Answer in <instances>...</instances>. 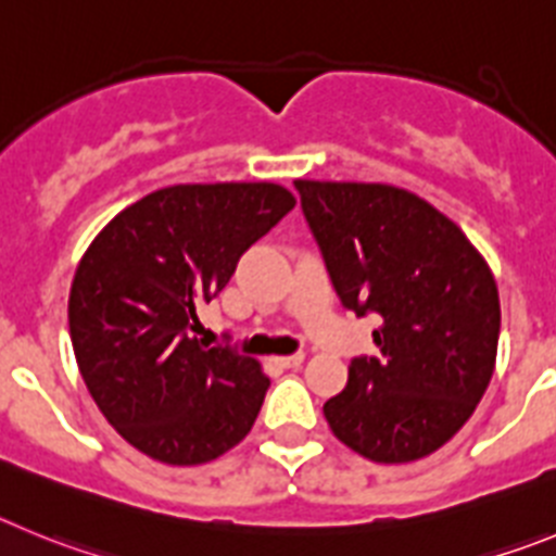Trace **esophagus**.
<instances>
[{
	"mask_svg": "<svg viewBox=\"0 0 556 556\" xmlns=\"http://www.w3.org/2000/svg\"><path fill=\"white\" fill-rule=\"evenodd\" d=\"M279 368H299L304 363V354H288V357H274Z\"/></svg>",
	"mask_w": 556,
	"mask_h": 556,
	"instance_id": "34e87169",
	"label": "esophagus"
}]
</instances>
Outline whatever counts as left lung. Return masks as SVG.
<instances>
[{
    "mask_svg": "<svg viewBox=\"0 0 556 556\" xmlns=\"http://www.w3.org/2000/svg\"><path fill=\"white\" fill-rule=\"evenodd\" d=\"M304 218L343 307L379 315L377 357H354L324 404L329 429L365 459L429 457L463 429L496 368L498 288L463 229L382 182L296 179Z\"/></svg>",
    "mask_w": 556,
    "mask_h": 556,
    "instance_id": "1",
    "label": "left lung"
}]
</instances>
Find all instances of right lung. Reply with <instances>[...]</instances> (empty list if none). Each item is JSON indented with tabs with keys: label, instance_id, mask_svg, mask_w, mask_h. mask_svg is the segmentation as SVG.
Wrapping results in <instances>:
<instances>
[{
	"label": "right lung",
	"instance_id": "right-lung-1",
	"mask_svg": "<svg viewBox=\"0 0 556 556\" xmlns=\"http://www.w3.org/2000/svg\"><path fill=\"white\" fill-rule=\"evenodd\" d=\"M293 204L274 182L172 185L124 207L85 249L68 293L74 357L129 446L202 465L247 438L271 382L254 357L204 349L197 309Z\"/></svg>",
	"mask_w": 556,
	"mask_h": 556
}]
</instances>
